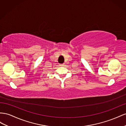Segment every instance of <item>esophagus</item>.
<instances>
[{
	"mask_svg": "<svg viewBox=\"0 0 126 126\" xmlns=\"http://www.w3.org/2000/svg\"><path fill=\"white\" fill-rule=\"evenodd\" d=\"M64 65H65V64H64V63L62 64H60V66H64Z\"/></svg>",
	"mask_w": 126,
	"mask_h": 126,
	"instance_id": "1",
	"label": "esophagus"
}]
</instances>
